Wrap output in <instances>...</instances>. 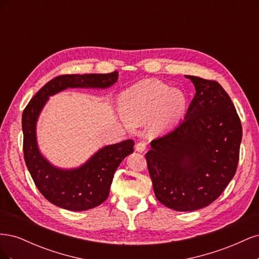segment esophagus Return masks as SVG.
I'll use <instances>...</instances> for the list:
<instances>
[{
  "mask_svg": "<svg viewBox=\"0 0 259 259\" xmlns=\"http://www.w3.org/2000/svg\"><path fill=\"white\" fill-rule=\"evenodd\" d=\"M135 150L139 153H143L146 151V143L144 142H140V143H137L136 146H135Z\"/></svg>",
  "mask_w": 259,
  "mask_h": 259,
  "instance_id": "obj_1",
  "label": "esophagus"
}]
</instances>
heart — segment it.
<instances>
[{
	"label": "heart",
	"instance_id": "obj_1",
	"mask_svg": "<svg viewBox=\"0 0 259 259\" xmlns=\"http://www.w3.org/2000/svg\"><path fill=\"white\" fill-rule=\"evenodd\" d=\"M121 111L130 124L144 125L154 120V127L169 130L186 112L184 92L170 89L158 80H145L124 92L120 99Z\"/></svg>",
	"mask_w": 259,
	"mask_h": 259
}]
</instances>
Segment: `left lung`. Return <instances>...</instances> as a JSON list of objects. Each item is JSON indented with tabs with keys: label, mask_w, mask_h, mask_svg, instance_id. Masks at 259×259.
Wrapping results in <instances>:
<instances>
[{
	"label": "left lung",
	"mask_w": 259,
	"mask_h": 259,
	"mask_svg": "<svg viewBox=\"0 0 259 259\" xmlns=\"http://www.w3.org/2000/svg\"><path fill=\"white\" fill-rule=\"evenodd\" d=\"M195 96L185 120L151 142L146 154L156 199L178 211L213 203L236 174L242 126L222 85L194 75Z\"/></svg>",
	"instance_id": "obj_1"
}]
</instances>
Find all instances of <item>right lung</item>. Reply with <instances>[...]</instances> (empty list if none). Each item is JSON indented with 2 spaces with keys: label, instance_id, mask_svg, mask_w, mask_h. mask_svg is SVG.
Listing matches in <instances>:
<instances>
[{
  "label": "right lung",
  "instance_id": "1",
  "mask_svg": "<svg viewBox=\"0 0 259 259\" xmlns=\"http://www.w3.org/2000/svg\"><path fill=\"white\" fill-rule=\"evenodd\" d=\"M119 73L67 74L55 77L38 91L22 113L23 154L35 186L51 203L68 210H88L108 198L116 168L133 153L134 140L100 148L80 166H55L42 154L37 145L36 124L51 96L68 89L106 90L117 81Z\"/></svg>",
  "mask_w": 259,
  "mask_h": 259
}]
</instances>
